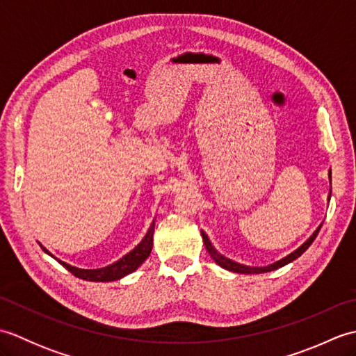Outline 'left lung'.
<instances>
[{
  "label": "left lung",
  "instance_id": "8db88e82",
  "mask_svg": "<svg viewBox=\"0 0 356 356\" xmlns=\"http://www.w3.org/2000/svg\"><path fill=\"white\" fill-rule=\"evenodd\" d=\"M329 180H332V172H330V170H329ZM329 200H330V193H329L327 202H329ZM321 226H323V223H320L318 228H316V229L314 231L312 236L309 237L303 245L298 246V248L295 249V251H292L291 254H287L286 257H283V259H280V260H277V261H274V263L268 264V266H248V264H241V263H237V261H234V260L228 259V257L222 255V254L218 252L217 249L213 246V243H211V240L208 238L205 231H200V232H202L203 243H205V248H207L208 254L211 255V259H213L220 268H223V269H226V270H231V272H237V274H264V272L275 270V269H278V268H283V266H286V264L292 263L293 260H297L298 257H300L301 254H303V252H306V249L314 243V240L316 238V236H318V232H320V229H321Z\"/></svg>",
  "mask_w": 356,
  "mask_h": 356
}]
</instances>
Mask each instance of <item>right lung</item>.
<instances>
[{"instance_id": "right-lung-1", "label": "right lung", "mask_w": 356, "mask_h": 356, "mask_svg": "<svg viewBox=\"0 0 356 356\" xmlns=\"http://www.w3.org/2000/svg\"><path fill=\"white\" fill-rule=\"evenodd\" d=\"M154 225H156V218L151 222L149 228L145 234V237L140 240V243L136 246L134 249H131L130 252L125 254L122 259H119L118 261L108 264L105 268H97V269H81L76 266H72V264L58 260L56 257H53L51 252H49L41 243L40 246L42 248V251L45 254H49L53 259L58 260L59 264L70 270L74 277H78L81 280H87V282H116V280L124 278L125 275L131 274L136 269H138L140 264L148 259V255L151 254V249H153V236H154Z\"/></svg>"}]
</instances>
